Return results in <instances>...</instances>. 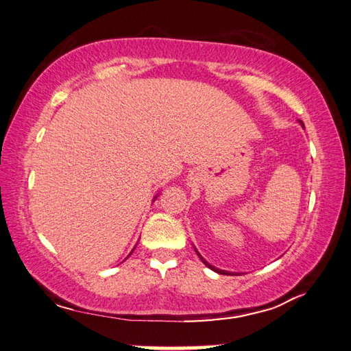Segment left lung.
I'll use <instances>...</instances> for the list:
<instances>
[{"label":"left lung","mask_w":351,"mask_h":351,"mask_svg":"<svg viewBox=\"0 0 351 351\" xmlns=\"http://www.w3.org/2000/svg\"><path fill=\"white\" fill-rule=\"evenodd\" d=\"M300 123H302V122H300ZM302 125H303V123H302ZM196 252H197V250H196ZM197 255H199V253H197ZM199 258H200V259H202V261H204V263H205V265H206V267H210V268H211V270H214V271H217V273H221V274H225V271H221V270H219V268H215V267H213V265H210V264H208V263H206V261H205V259H204L202 256H200V255H199Z\"/></svg>","instance_id":"left-lung-1"}]
</instances>
